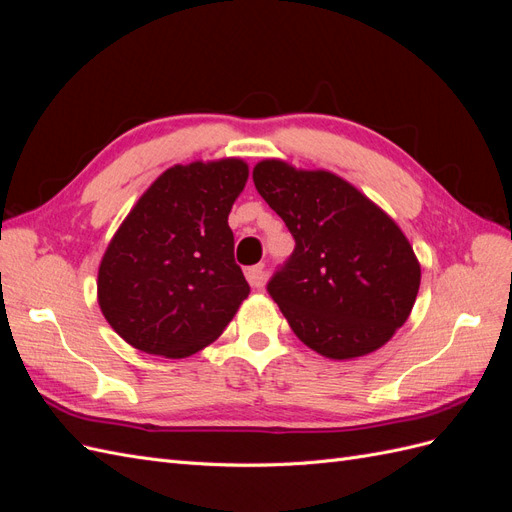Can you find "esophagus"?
<instances>
[{
  "label": "esophagus",
  "mask_w": 512,
  "mask_h": 512,
  "mask_svg": "<svg viewBox=\"0 0 512 512\" xmlns=\"http://www.w3.org/2000/svg\"><path fill=\"white\" fill-rule=\"evenodd\" d=\"M245 277L252 288H262V284H265V280H267L265 265H256V267L245 269Z\"/></svg>",
  "instance_id": "34e87169"
}]
</instances>
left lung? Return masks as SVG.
I'll return each instance as SVG.
<instances>
[{"label":"left lung","instance_id":"left-lung-1","mask_svg":"<svg viewBox=\"0 0 512 512\" xmlns=\"http://www.w3.org/2000/svg\"><path fill=\"white\" fill-rule=\"evenodd\" d=\"M254 185L294 239L292 254L267 282L294 335L339 361L389 342L421 284L399 226L327 170L265 160L254 168Z\"/></svg>","mask_w":512,"mask_h":512}]
</instances>
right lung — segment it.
<instances>
[{
  "mask_svg": "<svg viewBox=\"0 0 512 512\" xmlns=\"http://www.w3.org/2000/svg\"><path fill=\"white\" fill-rule=\"evenodd\" d=\"M247 181L241 160L168 168L102 258L108 324L147 354L183 359L211 344L250 294L228 213Z\"/></svg>",
  "mask_w": 512,
  "mask_h": 512,
  "instance_id": "obj_1",
  "label": "right lung"
}]
</instances>
